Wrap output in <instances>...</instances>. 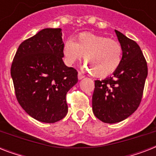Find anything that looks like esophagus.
<instances>
[{
	"label": "esophagus",
	"instance_id": "34e87169",
	"mask_svg": "<svg viewBox=\"0 0 156 156\" xmlns=\"http://www.w3.org/2000/svg\"><path fill=\"white\" fill-rule=\"evenodd\" d=\"M84 77H85V76L83 75V73H80V72H78V79H83V78H84Z\"/></svg>",
	"mask_w": 156,
	"mask_h": 156
}]
</instances>
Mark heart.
<instances>
[{"mask_svg":"<svg viewBox=\"0 0 156 156\" xmlns=\"http://www.w3.org/2000/svg\"><path fill=\"white\" fill-rule=\"evenodd\" d=\"M122 53L118 41L91 33H82L75 41H66L63 48L66 64L71 66L83 56L86 69L97 78L113 73L121 65Z\"/></svg>","mask_w":156,"mask_h":156,"instance_id":"obj_1","label":"heart"}]
</instances>
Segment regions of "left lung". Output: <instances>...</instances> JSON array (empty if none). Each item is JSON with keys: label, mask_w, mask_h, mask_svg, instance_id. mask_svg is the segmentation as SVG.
<instances>
[{"label": "left lung", "mask_w": 156, "mask_h": 156, "mask_svg": "<svg viewBox=\"0 0 156 156\" xmlns=\"http://www.w3.org/2000/svg\"><path fill=\"white\" fill-rule=\"evenodd\" d=\"M123 53L121 65L110 77L95 81L92 110L104 123L123 121L137 110L143 97L147 64L135 41L115 30Z\"/></svg>", "instance_id": "1"}]
</instances>
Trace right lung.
<instances>
[{"label": "right lung", "mask_w": 156, "mask_h": 156, "mask_svg": "<svg viewBox=\"0 0 156 156\" xmlns=\"http://www.w3.org/2000/svg\"><path fill=\"white\" fill-rule=\"evenodd\" d=\"M61 36V28L43 29L19 45L11 66L18 102L27 113L44 123L66 116V94L78 83L77 70L62 60Z\"/></svg>", "instance_id": "add662e5"}]
</instances>
